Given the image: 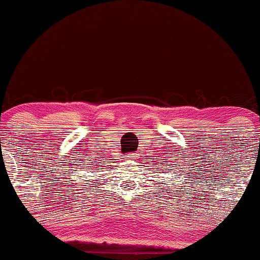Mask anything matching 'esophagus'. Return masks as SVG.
Segmentation results:
<instances>
[{
	"instance_id": "obj_1",
	"label": "esophagus",
	"mask_w": 260,
	"mask_h": 260,
	"mask_svg": "<svg viewBox=\"0 0 260 260\" xmlns=\"http://www.w3.org/2000/svg\"><path fill=\"white\" fill-rule=\"evenodd\" d=\"M125 157L128 160H131V159H135V157H136V153H128V155H125Z\"/></svg>"
}]
</instances>
